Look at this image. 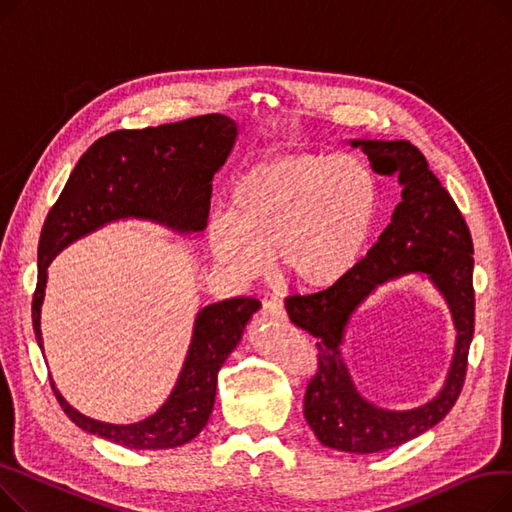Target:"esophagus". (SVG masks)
<instances>
[{
    "instance_id": "1",
    "label": "esophagus",
    "mask_w": 512,
    "mask_h": 512,
    "mask_svg": "<svg viewBox=\"0 0 512 512\" xmlns=\"http://www.w3.org/2000/svg\"><path fill=\"white\" fill-rule=\"evenodd\" d=\"M261 319L263 321H284L286 319V311L276 301H265L263 309H261Z\"/></svg>"
}]
</instances>
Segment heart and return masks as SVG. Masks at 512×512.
I'll list each match as a JSON object with an SVG mask.
<instances>
[{
	"mask_svg": "<svg viewBox=\"0 0 512 512\" xmlns=\"http://www.w3.org/2000/svg\"><path fill=\"white\" fill-rule=\"evenodd\" d=\"M382 211V186L357 155L294 153L259 161L213 213L207 247L234 280L257 278L270 249L274 272L303 292L328 290L355 272Z\"/></svg>",
	"mask_w": 512,
	"mask_h": 512,
	"instance_id": "1",
	"label": "heart"
}]
</instances>
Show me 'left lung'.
Here are the masks:
<instances>
[{"instance_id":"left-lung-1","label":"left lung","mask_w":512,"mask_h":512,"mask_svg":"<svg viewBox=\"0 0 512 512\" xmlns=\"http://www.w3.org/2000/svg\"><path fill=\"white\" fill-rule=\"evenodd\" d=\"M375 170L398 174L400 203L378 242L340 284L307 297H288L286 313L317 338V371L305 392V419L317 440L334 450L373 454L405 444L438 425L459 398L475 326L473 240L459 207L409 141L351 139ZM421 277L445 299L457 332L443 388L413 410H384L367 401L341 357L356 311L378 287L400 277Z\"/></svg>"}]
</instances>
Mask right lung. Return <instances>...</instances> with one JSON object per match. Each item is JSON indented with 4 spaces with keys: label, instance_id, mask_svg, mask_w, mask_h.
Instances as JSON below:
<instances>
[{
    "label": "right lung",
    "instance_id": "add662e5",
    "mask_svg": "<svg viewBox=\"0 0 512 512\" xmlns=\"http://www.w3.org/2000/svg\"><path fill=\"white\" fill-rule=\"evenodd\" d=\"M238 124L207 114L143 130H116L95 141L78 159L56 205L47 213L39 240V280L33 297V328L43 353L41 307L47 267L72 242L99 228L139 220L180 236L205 230L211 180L226 164ZM261 303L234 297L197 311L191 344L178 380L153 415L137 423H105L76 411L51 378L64 413L87 434L134 450H168L201 434L213 411L218 371L238 346Z\"/></svg>",
    "mask_w": 512,
    "mask_h": 512
}]
</instances>
